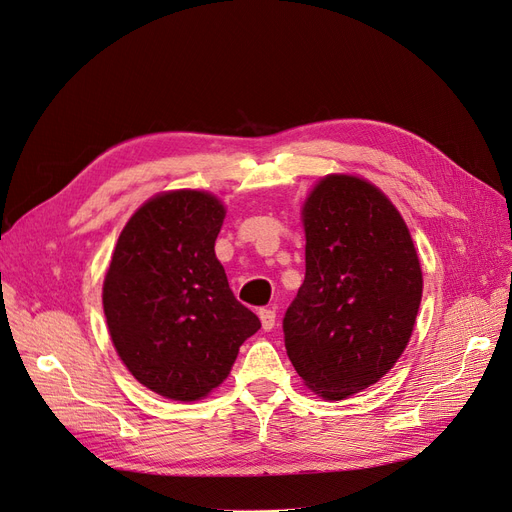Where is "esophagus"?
<instances>
[{"label":"esophagus","instance_id":"34e87169","mask_svg":"<svg viewBox=\"0 0 512 512\" xmlns=\"http://www.w3.org/2000/svg\"><path fill=\"white\" fill-rule=\"evenodd\" d=\"M259 318H261L263 330H272L276 324V311L270 307H263V309H259Z\"/></svg>","mask_w":512,"mask_h":512}]
</instances>
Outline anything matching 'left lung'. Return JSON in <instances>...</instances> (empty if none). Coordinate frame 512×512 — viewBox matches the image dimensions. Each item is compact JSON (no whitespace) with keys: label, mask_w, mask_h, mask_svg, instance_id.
<instances>
[{"label":"left lung","mask_w":512,"mask_h":512,"mask_svg":"<svg viewBox=\"0 0 512 512\" xmlns=\"http://www.w3.org/2000/svg\"><path fill=\"white\" fill-rule=\"evenodd\" d=\"M305 280L282 330L309 389L343 399L387 374L406 349L422 272L402 215L372 184L328 175L303 207Z\"/></svg>","instance_id":"obj_1"}]
</instances>
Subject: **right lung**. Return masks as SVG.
Here are the masks:
<instances>
[{
  "instance_id": "1",
  "label": "right lung",
  "mask_w": 512,
  "mask_h": 512,
  "mask_svg": "<svg viewBox=\"0 0 512 512\" xmlns=\"http://www.w3.org/2000/svg\"><path fill=\"white\" fill-rule=\"evenodd\" d=\"M226 209L215 196H154L123 228L102 303L123 364L150 391L194 402L224 383L238 347L261 328L215 257Z\"/></svg>"
}]
</instances>
